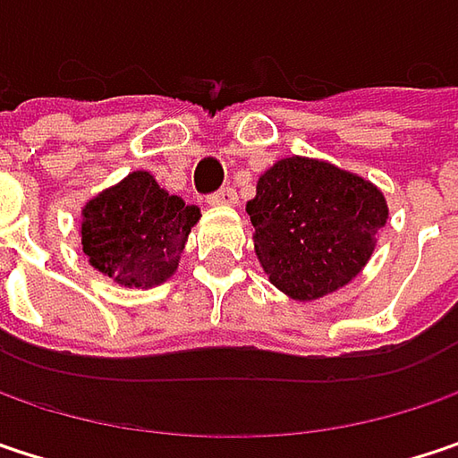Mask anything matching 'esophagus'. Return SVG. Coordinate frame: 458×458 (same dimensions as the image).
Here are the masks:
<instances>
[{"instance_id": "1", "label": "esophagus", "mask_w": 458, "mask_h": 458, "mask_svg": "<svg viewBox=\"0 0 458 458\" xmlns=\"http://www.w3.org/2000/svg\"><path fill=\"white\" fill-rule=\"evenodd\" d=\"M207 201H209V204H223V207H233V204L238 201V193H235V188H233V186H223L220 191L209 193V196H207Z\"/></svg>"}]
</instances>
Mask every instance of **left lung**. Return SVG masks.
Listing matches in <instances>:
<instances>
[{
	"instance_id": "8db88e82",
	"label": "left lung",
	"mask_w": 458,
	"mask_h": 458,
	"mask_svg": "<svg viewBox=\"0 0 458 458\" xmlns=\"http://www.w3.org/2000/svg\"><path fill=\"white\" fill-rule=\"evenodd\" d=\"M246 212L272 285L299 301L356 277L388 220L386 199L369 181L304 157L272 165Z\"/></svg>"
}]
</instances>
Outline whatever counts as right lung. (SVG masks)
<instances>
[{
  "label": "right lung",
  "instance_id": "1",
  "mask_svg": "<svg viewBox=\"0 0 458 458\" xmlns=\"http://www.w3.org/2000/svg\"><path fill=\"white\" fill-rule=\"evenodd\" d=\"M199 209L170 196L148 173H131L83 209V251L120 285L151 288L167 280L183 254Z\"/></svg>",
  "mask_w": 458,
  "mask_h": 458
}]
</instances>
